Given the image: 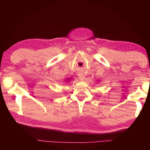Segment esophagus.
Segmentation results:
<instances>
[{"label": "esophagus", "instance_id": "34e87169", "mask_svg": "<svg viewBox=\"0 0 150 150\" xmlns=\"http://www.w3.org/2000/svg\"><path fill=\"white\" fill-rule=\"evenodd\" d=\"M78 77L81 80H83V79L85 78V76H84V75H83V73H78Z\"/></svg>", "mask_w": 150, "mask_h": 150}]
</instances>
